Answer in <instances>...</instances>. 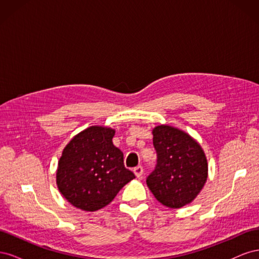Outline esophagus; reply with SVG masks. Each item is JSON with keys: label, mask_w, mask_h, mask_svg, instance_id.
<instances>
[{"label": "esophagus", "mask_w": 259, "mask_h": 259, "mask_svg": "<svg viewBox=\"0 0 259 259\" xmlns=\"http://www.w3.org/2000/svg\"><path fill=\"white\" fill-rule=\"evenodd\" d=\"M134 174H135L136 177H138V178L142 177L143 174H144V167H143L142 165L136 166V167L134 168Z\"/></svg>", "instance_id": "1"}]
</instances>
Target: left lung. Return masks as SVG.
<instances>
[{
    "label": "left lung",
    "mask_w": 259,
    "mask_h": 259,
    "mask_svg": "<svg viewBox=\"0 0 259 259\" xmlns=\"http://www.w3.org/2000/svg\"><path fill=\"white\" fill-rule=\"evenodd\" d=\"M156 165L147 177L155 199L170 208L183 207L200 193L207 178L201 146L186 133L167 125L153 130Z\"/></svg>",
    "instance_id": "obj_1"
}]
</instances>
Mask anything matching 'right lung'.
Here are the masks:
<instances>
[{
	"mask_svg": "<svg viewBox=\"0 0 259 259\" xmlns=\"http://www.w3.org/2000/svg\"><path fill=\"white\" fill-rule=\"evenodd\" d=\"M114 131L91 126L71 139L58 163L57 186L68 202L94 211L108 205L135 175L124 166Z\"/></svg>",
	"mask_w": 259,
	"mask_h": 259,
	"instance_id": "1",
	"label": "right lung"
}]
</instances>
